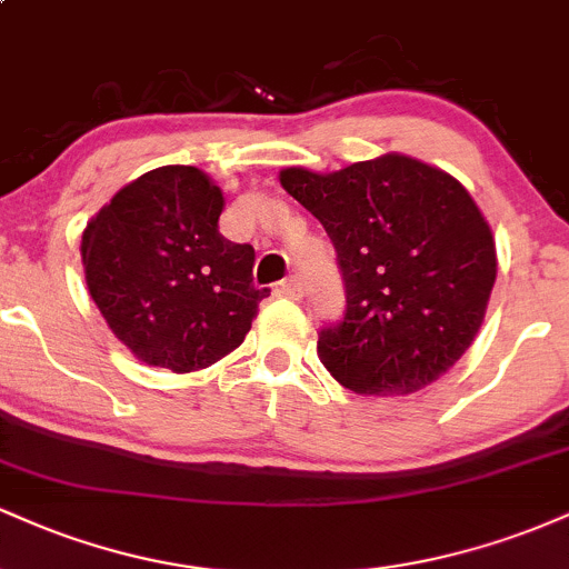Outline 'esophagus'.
Segmentation results:
<instances>
[{
	"mask_svg": "<svg viewBox=\"0 0 569 569\" xmlns=\"http://www.w3.org/2000/svg\"><path fill=\"white\" fill-rule=\"evenodd\" d=\"M278 293H283V297H289V299H299V297H302V293H305L302 280H299V278L283 280V283L278 286Z\"/></svg>",
	"mask_w": 569,
	"mask_h": 569,
	"instance_id": "obj_1",
	"label": "esophagus"
}]
</instances>
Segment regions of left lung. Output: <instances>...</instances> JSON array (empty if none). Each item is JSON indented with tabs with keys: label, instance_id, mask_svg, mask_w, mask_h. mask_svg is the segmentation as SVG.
<instances>
[{
	"label": "left lung",
	"instance_id": "8db88e82",
	"mask_svg": "<svg viewBox=\"0 0 569 569\" xmlns=\"http://www.w3.org/2000/svg\"><path fill=\"white\" fill-rule=\"evenodd\" d=\"M280 184L323 224L345 280V316L318 358L361 396H409L460 361L498 276L495 238L468 189L407 154L335 173L283 168Z\"/></svg>",
	"mask_w": 569,
	"mask_h": 569
}]
</instances>
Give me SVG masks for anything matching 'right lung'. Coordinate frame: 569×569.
Wrapping results in <instances>:
<instances>
[{
	"label": "right lung",
	"instance_id": "add662e5",
	"mask_svg": "<svg viewBox=\"0 0 569 569\" xmlns=\"http://www.w3.org/2000/svg\"><path fill=\"white\" fill-rule=\"evenodd\" d=\"M224 194L194 166H162L114 194L82 232V267L103 321L149 367L176 375L243 342L259 302L253 248L219 232Z\"/></svg>",
	"mask_w": 569,
	"mask_h": 569
}]
</instances>
